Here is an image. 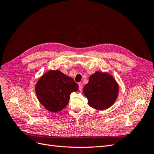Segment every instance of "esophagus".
I'll return each mask as SVG.
<instances>
[{
    "instance_id": "esophagus-1",
    "label": "esophagus",
    "mask_w": 154,
    "mask_h": 154,
    "mask_svg": "<svg viewBox=\"0 0 154 154\" xmlns=\"http://www.w3.org/2000/svg\"><path fill=\"white\" fill-rule=\"evenodd\" d=\"M78 87H79V90H80V91H82V88H83V84H82V83H78Z\"/></svg>"
}]
</instances>
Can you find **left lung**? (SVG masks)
I'll return each mask as SVG.
<instances>
[{
    "instance_id": "obj_1",
    "label": "left lung",
    "mask_w": 154,
    "mask_h": 154,
    "mask_svg": "<svg viewBox=\"0 0 154 154\" xmlns=\"http://www.w3.org/2000/svg\"><path fill=\"white\" fill-rule=\"evenodd\" d=\"M88 105L96 110H105L112 105L118 94V85L110 74L96 72L83 88Z\"/></svg>"
}]
</instances>
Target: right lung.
I'll list each match as a JSON object with an SVG mask.
<instances>
[{
  "mask_svg": "<svg viewBox=\"0 0 154 154\" xmlns=\"http://www.w3.org/2000/svg\"><path fill=\"white\" fill-rule=\"evenodd\" d=\"M78 86L73 79L60 71H50L37 82V97L45 108L53 112L62 110L67 106L70 94L77 91Z\"/></svg>",
  "mask_w": 154,
  "mask_h": 154,
  "instance_id": "add662e5",
  "label": "right lung"
}]
</instances>
